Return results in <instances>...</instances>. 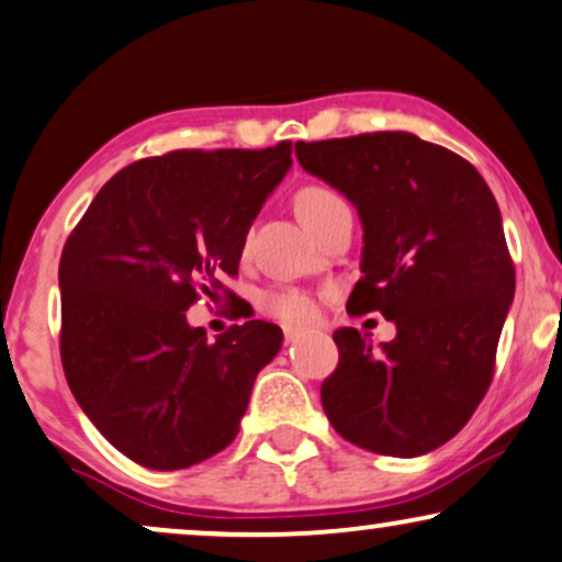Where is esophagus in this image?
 <instances>
[{"mask_svg": "<svg viewBox=\"0 0 562 562\" xmlns=\"http://www.w3.org/2000/svg\"><path fill=\"white\" fill-rule=\"evenodd\" d=\"M305 334H308V331H305V328H285V341L288 344H295V341H301Z\"/></svg>", "mask_w": 562, "mask_h": 562, "instance_id": "obj_1", "label": "esophagus"}]
</instances>
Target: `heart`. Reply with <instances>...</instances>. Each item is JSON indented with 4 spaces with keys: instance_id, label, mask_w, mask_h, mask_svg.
Here are the masks:
<instances>
[{
    "instance_id": "1",
    "label": "heart",
    "mask_w": 562,
    "mask_h": 562,
    "mask_svg": "<svg viewBox=\"0 0 562 562\" xmlns=\"http://www.w3.org/2000/svg\"><path fill=\"white\" fill-rule=\"evenodd\" d=\"M339 207H347V203H344L334 190H328V187L308 184L295 194V211L311 234L328 218V215L339 211ZM265 308L267 313H272L274 318H280L282 324L290 326H308L316 321L318 313L313 295L303 293V290H274V293H269L265 297Z\"/></svg>"
}]
</instances>
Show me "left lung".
I'll use <instances>...</instances> for the list:
<instances>
[{"mask_svg":"<svg viewBox=\"0 0 562 562\" xmlns=\"http://www.w3.org/2000/svg\"><path fill=\"white\" fill-rule=\"evenodd\" d=\"M295 156L362 221V277L347 311L395 324L380 349L357 328H336L339 368L321 385L328 422L378 454L437 450L488 391L514 301L496 198L473 164L414 133L297 140Z\"/></svg>","mask_w":562,"mask_h":562,"instance_id":"left-lung-1","label":"left lung"}]
</instances>
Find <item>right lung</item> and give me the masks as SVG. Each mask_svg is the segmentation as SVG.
I'll use <instances>...</instances> for the list:
<instances>
[{
  "instance_id": "add662e5",
  "label": "right lung",
  "mask_w": 562,
  "mask_h": 562,
  "mask_svg": "<svg viewBox=\"0 0 562 562\" xmlns=\"http://www.w3.org/2000/svg\"><path fill=\"white\" fill-rule=\"evenodd\" d=\"M293 144L171 151L120 169L58 265L61 362L74 398L138 465L182 470L234 442L254 380L282 347L267 321L215 341L187 324L236 274L254 218L293 167Z\"/></svg>"
}]
</instances>
